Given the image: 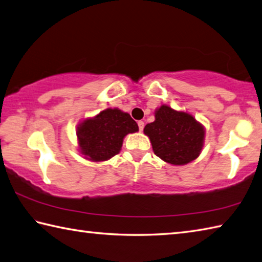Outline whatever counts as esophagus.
Instances as JSON below:
<instances>
[{
  "label": "esophagus",
  "mask_w": 262,
  "mask_h": 262,
  "mask_svg": "<svg viewBox=\"0 0 262 262\" xmlns=\"http://www.w3.org/2000/svg\"><path fill=\"white\" fill-rule=\"evenodd\" d=\"M137 125H139L140 132L143 130V128H144V122H143V121H139V122H137Z\"/></svg>",
  "instance_id": "34e87169"
}]
</instances>
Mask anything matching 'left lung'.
<instances>
[{
	"label": "left lung",
	"mask_w": 262,
	"mask_h": 262,
	"mask_svg": "<svg viewBox=\"0 0 262 262\" xmlns=\"http://www.w3.org/2000/svg\"><path fill=\"white\" fill-rule=\"evenodd\" d=\"M152 149L165 163L182 166L201 155L205 141V127L192 115L177 111L163 104L155 111V121L144 127Z\"/></svg>",
	"instance_id": "1"
}]
</instances>
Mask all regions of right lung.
<instances>
[{"label":"right lung","instance_id":"obj_1","mask_svg":"<svg viewBox=\"0 0 262 262\" xmlns=\"http://www.w3.org/2000/svg\"><path fill=\"white\" fill-rule=\"evenodd\" d=\"M136 132L139 126L127 112L105 108L78 123V149L89 161H106L120 152L125 136Z\"/></svg>","mask_w":262,"mask_h":262}]
</instances>
